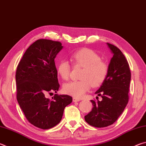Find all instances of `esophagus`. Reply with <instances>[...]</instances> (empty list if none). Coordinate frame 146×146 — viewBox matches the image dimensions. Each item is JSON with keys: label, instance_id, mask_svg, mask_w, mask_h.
<instances>
[{"label": "esophagus", "instance_id": "34e87169", "mask_svg": "<svg viewBox=\"0 0 146 146\" xmlns=\"http://www.w3.org/2000/svg\"><path fill=\"white\" fill-rule=\"evenodd\" d=\"M80 101V99H78V98H73V102H79Z\"/></svg>", "mask_w": 146, "mask_h": 146}]
</instances>
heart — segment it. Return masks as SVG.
Returning a JSON list of instances; mask_svg holds the SVG:
<instances>
[{
  "mask_svg": "<svg viewBox=\"0 0 146 146\" xmlns=\"http://www.w3.org/2000/svg\"><path fill=\"white\" fill-rule=\"evenodd\" d=\"M71 60L75 65L84 67L80 77L82 80L66 84L63 86V91L69 95L80 98L90 90L91 84L93 87L102 84L107 76L108 67L100 60V56L97 53L88 48L76 51L71 55ZM70 71L71 66L68 61L62 60L58 63L57 72L63 80H68Z\"/></svg>",
  "mask_w": 146,
  "mask_h": 146,
  "instance_id": "1",
  "label": "heart"
}]
</instances>
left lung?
Wrapping results in <instances>:
<instances>
[{"label":"left lung","instance_id":"1","mask_svg":"<svg viewBox=\"0 0 146 146\" xmlns=\"http://www.w3.org/2000/svg\"><path fill=\"white\" fill-rule=\"evenodd\" d=\"M107 46L113 57L109 64L107 76L95 92L102 100H97V102L91 100L93 106L92 110L84 117L88 124L96 127L113 124L122 114L129 100L131 81L129 64L119 49L110 43H107Z\"/></svg>","mask_w":146,"mask_h":146}]
</instances>
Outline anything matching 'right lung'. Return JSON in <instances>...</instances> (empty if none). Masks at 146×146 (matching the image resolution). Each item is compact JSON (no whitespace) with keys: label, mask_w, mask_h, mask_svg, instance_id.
<instances>
[{"label":"right lung","mask_w":146,"mask_h":146,"mask_svg":"<svg viewBox=\"0 0 146 146\" xmlns=\"http://www.w3.org/2000/svg\"><path fill=\"white\" fill-rule=\"evenodd\" d=\"M62 48L60 42L39 39L27 49L17 66V101L27 120L42 129L57 125L73 100L67 95L46 97L60 88L55 58Z\"/></svg>","instance_id":"obj_1"}]
</instances>
